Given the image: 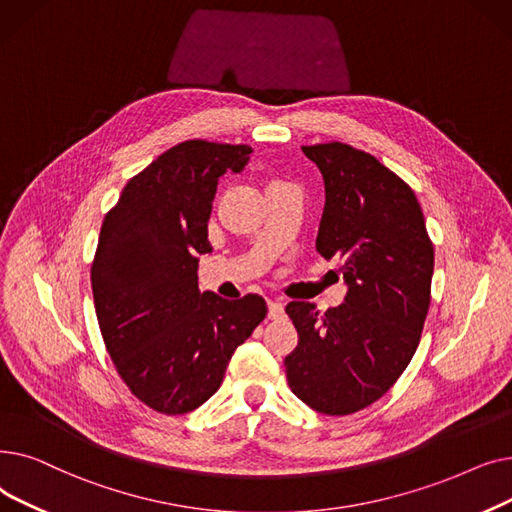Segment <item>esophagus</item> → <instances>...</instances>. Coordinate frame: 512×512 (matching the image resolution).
Segmentation results:
<instances>
[{"label": "esophagus", "mask_w": 512, "mask_h": 512, "mask_svg": "<svg viewBox=\"0 0 512 512\" xmlns=\"http://www.w3.org/2000/svg\"><path fill=\"white\" fill-rule=\"evenodd\" d=\"M283 316H285V308H283V304H281L279 300L269 302V319H271V321H281Z\"/></svg>", "instance_id": "esophagus-1"}]
</instances>
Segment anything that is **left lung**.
Masks as SVG:
<instances>
[{"label": "left lung", "mask_w": 512, "mask_h": 512, "mask_svg": "<svg viewBox=\"0 0 512 512\" xmlns=\"http://www.w3.org/2000/svg\"><path fill=\"white\" fill-rule=\"evenodd\" d=\"M325 181L316 250L342 260L344 304L285 306L298 346L287 383L316 412L344 417L389 392L415 356L431 304L433 243L412 187L344 141L302 145Z\"/></svg>", "instance_id": "8db88e82"}]
</instances>
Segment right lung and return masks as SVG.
<instances>
[{
  "instance_id": "right-lung-1",
  "label": "right lung",
  "mask_w": 512,
  "mask_h": 512,
  "mask_svg": "<svg viewBox=\"0 0 512 512\" xmlns=\"http://www.w3.org/2000/svg\"><path fill=\"white\" fill-rule=\"evenodd\" d=\"M246 143L187 139L129 179L108 210L91 262L97 323L118 377L162 415H185L223 383L266 302L198 289V254L218 177L246 166Z\"/></svg>"
}]
</instances>
